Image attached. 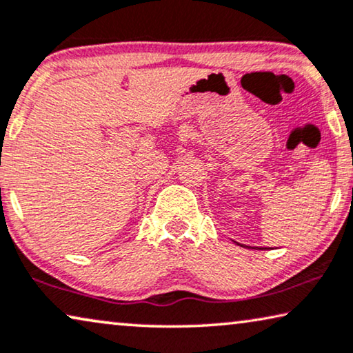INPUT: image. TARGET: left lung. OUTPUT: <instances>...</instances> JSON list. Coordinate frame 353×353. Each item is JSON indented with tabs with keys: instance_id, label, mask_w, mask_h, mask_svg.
<instances>
[{
	"instance_id": "1",
	"label": "left lung",
	"mask_w": 353,
	"mask_h": 353,
	"mask_svg": "<svg viewBox=\"0 0 353 353\" xmlns=\"http://www.w3.org/2000/svg\"><path fill=\"white\" fill-rule=\"evenodd\" d=\"M259 250H264V248H259Z\"/></svg>"
}]
</instances>
